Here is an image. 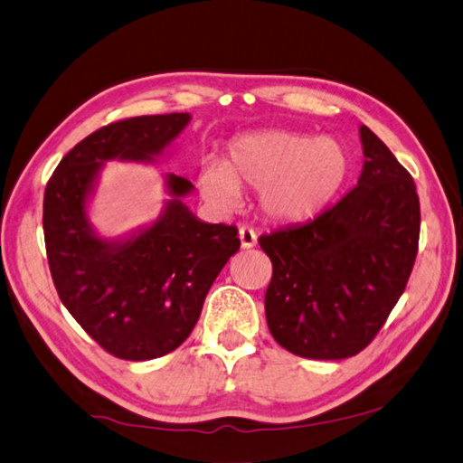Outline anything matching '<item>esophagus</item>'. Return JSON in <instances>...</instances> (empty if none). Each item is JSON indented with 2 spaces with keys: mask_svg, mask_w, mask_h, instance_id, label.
Segmentation results:
<instances>
[{
  "mask_svg": "<svg viewBox=\"0 0 463 463\" xmlns=\"http://www.w3.org/2000/svg\"><path fill=\"white\" fill-rule=\"evenodd\" d=\"M239 239H241V247L242 249H252L257 247V232L249 229V226H242L239 231Z\"/></svg>",
  "mask_w": 463,
  "mask_h": 463,
  "instance_id": "1",
  "label": "esophagus"
}]
</instances>
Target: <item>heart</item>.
I'll return each instance as SVG.
<instances>
[{
	"instance_id": "heart-1",
	"label": "heart",
	"mask_w": 463,
	"mask_h": 463,
	"mask_svg": "<svg viewBox=\"0 0 463 463\" xmlns=\"http://www.w3.org/2000/svg\"><path fill=\"white\" fill-rule=\"evenodd\" d=\"M351 176V154L333 136L257 130L234 136L226 160H204L198 188L214 208L231 213L241 188L259 190V211L277 224H303L337 201Z\"/></svg>"
}]
</instances>
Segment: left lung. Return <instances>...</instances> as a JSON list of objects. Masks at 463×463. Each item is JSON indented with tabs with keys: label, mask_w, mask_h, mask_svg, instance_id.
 Instances as JSON below:
<instances>
[{
	"label": "left lung",
	"mask_w": 463,
	"mask_h": 463,
	"mask_svg": "<svg viewBox=\"0 0 463 463\" xmlns=\"http://www.w3.org/2000/svg\"><path fill=\"white\" fill-rule=\"evenodd\" d=\"M357 186L307 224L260 237L273 262L269 331L307 359L365 349L405 291L418 255L420 198L410 176L367 126L359 128Z\"/></svg>",
	"instance_id": "8db88e82"
}]
</instances>
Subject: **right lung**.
Segmentation results:
<instances>
[{
  "instance_id": "obj_1",
  "label": "right lung",
  "mask_w": 463,
  "mask_h": 463,
  "mask_svg": "<svg viewBox=\"0 0 463 463\" xmlns=\"http://www.w3.org/2000/svg\"><path fill=\"white\" fill-rule=\"evenodd\" d=\"M193 120L188 112L108 124L61 158L43 194V237L61 303L108 353L148 361L188 339L208 288L241 249L237 226L204 222L184 198L194 184L165 175L166 201L148 224L108 239L90 221L106 162L154 165Z\"/></svg>"
}]
</instances>
